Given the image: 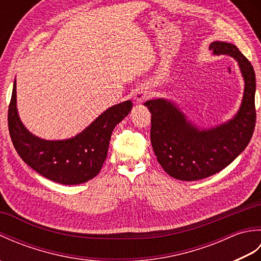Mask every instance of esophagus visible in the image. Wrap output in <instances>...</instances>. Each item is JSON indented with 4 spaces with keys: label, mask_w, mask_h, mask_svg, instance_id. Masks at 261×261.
Masks as SVG:
<instances>
[{
    "label": "esophagus",
    "mask_w": 261,
    "mask_h": 261,
    "mask_svg": "<svg viewBox=\"0 0 261 261\" xmlns=\"http://www.w3.org/2000/svg\"><path fill=\"white\" fill-rule=\"evenodd\" d=\"M134 98L137 103L145 102L147 98H149V92L146 90L145 87H138L135 91Z\"/></svg>",
    "instance_id": "34e87169"
}]
</instances>
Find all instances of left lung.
Instances as JSON below:
<instances>
[{"mask_svg":"<svg viewBox=\"0 0 261 261\" xmlns=\"http://www.w3.org/2000/svg\"><path fill=\"white\" fill-rule=\"evenodd\" d=\"M210 50L233 57L245 79L241 108L228 123L199 131L170 102L159 98L145 103L151 113L150 139L158 163L179 180L203 179L224 169L245 150L256 125V75L251 63L228 42L214 41Z\"/></svg>","mask_w":261,"mask_h":261,"instance_id":"1","label":"left lung"}]
</instances>
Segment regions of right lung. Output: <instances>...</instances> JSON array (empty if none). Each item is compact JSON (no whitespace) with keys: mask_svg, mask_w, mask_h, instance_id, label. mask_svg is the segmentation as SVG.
I'll use <instances>...</instances> for the list:
<instances>
[{"mask_svg":"<svg viewBox=\"0 0 261 261\" xmlns=\"http://www.w3.org/2000/svg\"><path fill=\"white\" fill-rule=\"evenodd\" d=\"M15 85L14 82L8 125L11 140L22 160L37 173L59 184H82L94 178L108 156L114 126L129 114L132 102L125 101L108 109L75 138L47 141L31 135L21 123L16 112Z\"/></svg>","mask_w":261,"mask_h":261,"instance_id":"add662e5","label":"right lung"}]
</instances>
